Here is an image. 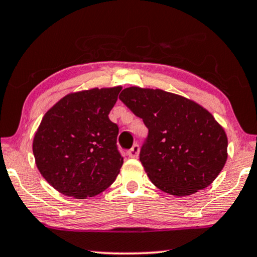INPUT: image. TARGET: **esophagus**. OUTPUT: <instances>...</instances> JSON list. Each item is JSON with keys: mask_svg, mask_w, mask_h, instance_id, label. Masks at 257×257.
<instances>
[{"mask_svg": "<svg viewBox=\"0 0 257 257\" xmlns=\"http://www.w3.org/2000/svg\"><path fill=\"white\" fill-rule=\"evenodd\" d=\"M127 156L130 158H137L139 156V145L135 144L127 151Z\"/></svg>", "mask_w": 257, "mask_h": 257, "instance_id": "34e87169", "label": "esophagus"}]
</instances>
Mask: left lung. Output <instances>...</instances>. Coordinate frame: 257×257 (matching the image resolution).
I'll list each match as a JSON object with an SVG mask.
<instances>
[{"mask_svg": "<svg viewBox=\"0 0 257 257\" xmlns=\"http://www.w3.org/2000/svg\"><path fill=\"white\" fill-rule=\"evenodd\" d=\"M119 99L149 128L141 162L158 189L183 197L215 181L228 158V138L208 109L159 88L132 86Z\"/></svg>", "mask_w": 257, "mask_h": 257, "instance_id": "left-lung-1", "label": "left lung"}]
</instances>
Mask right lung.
<instances>
[{
    "label": "right lung",
    "instance_id": "add662e5",
    "mask_svg": "<svg viewBox=\"0 0 257 257\" xmlns=\"http://www.w3.org/2000/svg\"><path fill=\"white\" fill-rule=\"evenodd\" d=\"M121 86L73 92L43 115L33 153L42 177L61 194L79 199L105 191L124 163L116 149L118 125L108 114Z\"/></svg>",
    "mask_w": 257,
    "mask_h": 257
}]
</instances>
